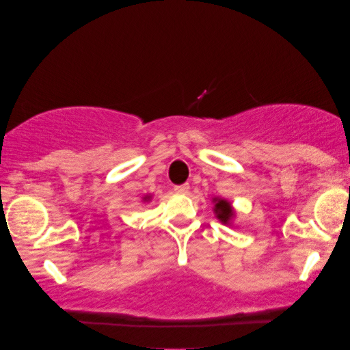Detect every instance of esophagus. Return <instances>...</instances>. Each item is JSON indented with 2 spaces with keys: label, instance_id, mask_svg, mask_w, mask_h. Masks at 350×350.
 Masks as SVG:
<instances>
[{
  "label": "esophagus",
  "instance_id": "34e87169",
  "mask_svg": "<svg viewBox=\"0 0 350 350\" xmlns=\"http://www.w3.org/2000/svg\"><path fill=\"white\" fill-rule=\"evenodd\" d=\"M189 191V185H180V186H175V193L178 194H186Z\"/></svg>",
  "mask_w": 350,
  "mask_h": 350
}]
</instances>
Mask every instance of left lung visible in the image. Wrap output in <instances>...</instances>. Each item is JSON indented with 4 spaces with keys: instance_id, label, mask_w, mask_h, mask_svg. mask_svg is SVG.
<instances>
[{
    "instance_id": "1",
    "label": "left lung",
    "mask_w": 350,
    "mask_h": 350,
    "mask_svg": "<svg viewBox=\"0 0 350 350\" xmlns=\"http://www.w3.org/2000/svg\"><path fill=\"white\" fill-rule=\"evenodd\" d=\"M213 202V213L219 223L231 226L234 218H236V210H234L232 204L228 199L223 198H212Z\"/></svg>"
}]
</instances>
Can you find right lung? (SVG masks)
Wrapping results in <instances>:
<instances>
[{
	"instance_id": "add662e5",
	"label": "right lung",
	"mask_w": 350,
	"mask_h": 350,
	"mask_svg": "<svg viewBox=\"0 0 350 350\" xmlns=\"http://www.w3.org/2000/svg\"><path fill=\"white\" fill-rule=\"evenodd\" d=\"M151 199H152V196H151V194H145V196H143V198H142V202H143V204H146V202H150Z\"/></svg>"
}]
</instances>
